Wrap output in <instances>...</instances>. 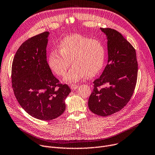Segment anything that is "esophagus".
Instances as JSON below:
<instances>
[{"label":"esophagus","mask_w":155,"mask_h":155,"mask_svg":"<svg viewBox=\"0 0 155 155\" xmlns=\"http://www.w3.org/2000/svg\"><path fill=\"white\" fill-rule=\"evenodd\" d=\"M78 87V85H76V84H72V85H70V88H71V90H76Z\"/></svg>","instance_id":"34e87169"}]
</instances>
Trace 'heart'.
I'll return each mask as SVG.
<instances>
[{
    "mask_svg": "<svg viewBox=\"0 0 155 155\" xmlns=\"http://www.w3.org/2000/svg\"><path fill=\"white\" fill-rule=\"evenodd\" d=\"M58 50H51L48 56V64L58 76H64L70 66L73 65L64 80L75 82L86 75H96L104 67L105 48L101 41L80 34L65 37L58 45Z\"/></svg>",
    "mask_w": 155,
    "mask_h": 155,
    "instance_id": "heart-1",
    "label": "heart"
}]
</instances>
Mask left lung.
<instances>
[{
	"label": "left lung",
	"mask_w": 155,
	"mask_h": 155,
	"mask_svg": "<svg viewBox=\"0 0 155 155\" xmlns=\"http://www.w3.org/2000/svg\"><path fill=\"white\" fill-rule=\"evenodd\" d=\"M100 30L107 39L108 64L94 81L88 104L91 112L107 117L130 101L137 84L138 62L135 48L120 32L110 28Z\"/></svg>",
	"instance_id": "1"
}]
</instances>
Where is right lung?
I'll use <instances>...</instances> for the list:
<instances>
[{
  "label": "right lung",
  "mask_w": 155,
  "mask_h": 155,
  "mask_svg": "<svg viewBox=\"0 0 155 155\" xmlns=\"http://www.w3.org/2000/svg\"><path fill=\"white\" fill-rule=\"evenodd\" d=\"M49 35L45 32L24 42L12 66V88L19 104L30 116L45 121L62 114L71 92L67 84L59 83L47 61Z\"/></svg>",
  "instance_id": "obj_1"
}]
</instances>
